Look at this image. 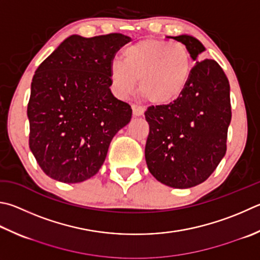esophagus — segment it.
Masks as SVG:
<instances>
[{"label": "esophagus", "mask_w": 260, "mask_h": 260, "mask_svg": "<svg viewBox=\"0 0 260 260\" xmlns=\"http://www.w3.org/2000/svg\"><path fill=\"white\" fill-rule=\"evenodd\" d=\"M132 110H133L134 117H142L144 115V109L140 106L133 105V106H132Z\"/></svg>", "instance_id": "esophagus-1"}]
</instances>
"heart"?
I'll list each match as a JSON object with an SVG mask.
<instances>
[{
    "mask_svg": "<svg viewBox=\"0 0 260 260\" xmlns=\"http://www.w3.org/2000/svg\"><path fill=\"white\" fill-rule=\"evenodd\" d=\"M124 62L114 60L109 79L116 96L135 91L155 106H168L182 95L192 73L191 54L185 45L161 40H143L124 50Z\"/></svg>",
    "mask_w": 260,
    "mask_h": 260,
    "instance_id": "1",
    "label": "heart"
}]
</instances>
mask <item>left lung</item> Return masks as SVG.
Returning a JSON list of instances; mask_svg holds the SVG:
<instances>
[{
	"mask_svg": "<svg viewBox=\"0 0 260 260\" xmlns=\"http://www.w3.org/2000/svg\"><path fill=\"white\" fill-rule=\"evenodd\" d=\"M166 37L185 45L196 66L175 102L146 110L145 161L160 183L188 188L205 182L226 153L232 118L230 83L215 60L198 61L206 51L199 40L187 34Z\"/></svg>",
	"mask_w": 260,
	"mask_h": 260,
	"instance_id": "8db88e82",
	"label": "left lung"
}]
</instances>
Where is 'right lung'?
Returning <instances> with one entry per match:
<instances>
[{"mask_svg": "<svg viewBox=\"0 0 260 260\" xmlns=\"http://www.w3.org/2000/svg\"><path fill=\"white\" fill-rule=\"evenodd\" d=\"M131 37L72 35L36 69L27 116L29 148L46 175L62 183L91 178L132 108L111 93L109 66Z\"/></svg>", "mask_w": 260, "mask_h": 260, "instance_id": "obj_1", "label": "right lung"}]
</instances>
